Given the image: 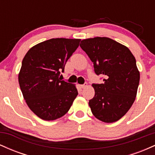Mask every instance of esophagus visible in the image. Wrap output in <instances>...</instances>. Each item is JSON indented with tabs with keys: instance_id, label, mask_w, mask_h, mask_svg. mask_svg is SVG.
<instances>
[{
	"instance_id": "esophagus-1",
	"label": "esophagus",
	"mask_w": 155,
	"mask_h": 155,
	"mask_svg": "<svg viewBox=\"0 0 155 155\" xmlns=\"http://www.w3.org/2000/svg\"><path fill=\"white\" fill-rule=\"evenodd\" d=\"M87 86V84L84 83V84H81V87L82 88V89H84L85 87H86Z\"/></svg>"
}]
</instances>
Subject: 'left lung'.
I'll return each mask as SVG.
<instances>
[{"instance_id":"obj_1","label":"left lung","mask_w":155,"mask_h":155,"mask_svg":"<svg viewBox=\"0 0 155 155\" xmlns=\"http://www.w3.org/2000/svg\"><path fill=\"white\" fill-rule=\"evenodd\" d=\"M80 47L93 63L95 74L104 76V83L92 84V113L102 122H116L136 99L140 80L136 58L128 48L106 37L84 39Z\"/></svg>"}]
</instances>
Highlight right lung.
Listing matches in <instances>:
<instances>
[{"instance_id":"obj_1","label":"right lung","mask_w":155,"mask_h":155,"mask_svg":"<svg viewBox=\"0 0 155 155\" xmlns=\"http://www.w3.org/2000/svg\"><path fill=\"white\" fill-rule=\"evenodd\" d=\"M80 41L49 39L32 47L23 58L19 87L28 107L42 120L63 117L78 95L75 85L62 80L60 76Z\"/></svg>"}]
</instances>
